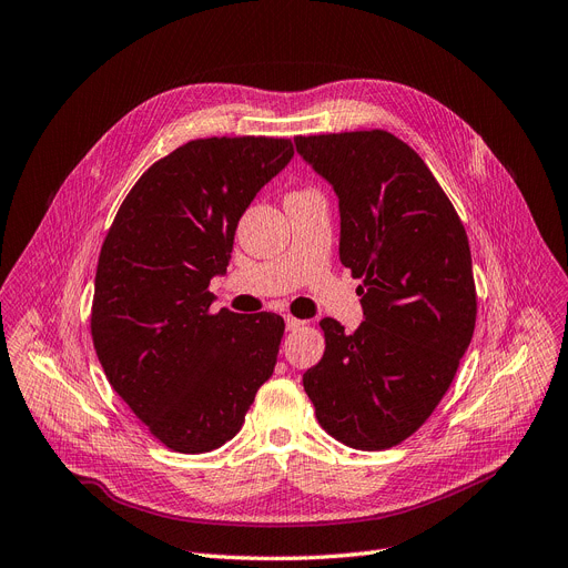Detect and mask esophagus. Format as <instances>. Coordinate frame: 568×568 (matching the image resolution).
Masks as SVG:
<instances>
[{
    "mask_svg": "<svg viewBox=\"0 0 568 568\" xmlns=\"http://www.w3.org/2000/svg\"><path fill=\"white\" fill-rule=\"evenodd\" d=\"M285 325H287V329H290V332H294V329H302V327H304V320L287 315V317H285Z\"/></svg>",
    "mask_w": 568,
    "mask_h": 568,
    "instance_id": "34e87169",
    "label": "esophagus"
}]
</instances>
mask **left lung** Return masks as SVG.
Returning <instances> with one entry per match:
<instances>
[{
  "instance_id": "left-lung-1",
  "label": "left lung",
  "mask_w": 568,
  "mask_h": 568,
  "mask_svg": "<svg viewBox=\"0 0 568 568\" xmlns=\"http://www.w3.org/2000/svg\"><path fill=\"white\" fill-rule=\"evenodd\" d=\"M332 183L341 264L362 278L364 323L325 317V355L304 374L320 427L357 450L399 446L448 392L476 327L466 230L408 143L385 130L297 136Z\"/></svg>"
}]
</instances>
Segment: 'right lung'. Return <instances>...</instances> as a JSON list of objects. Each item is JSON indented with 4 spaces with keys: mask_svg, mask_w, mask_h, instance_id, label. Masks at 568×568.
<instances>
[{
    "mask_svg": "<svg viewBox=\"0 0 568 568\" xmlns=\"http://www.w3.org/2000/svg\"><path fill=\"white\" fill-rule=\"evenodd\" d=\"M290 139H194L120 204L97 262L90 332L111 387L162 446L202 455L241 429L271 378L281 315L211 311L239 217L292 160Z\"/></svg>",
    "mask_w": 568,
    "mask_h": 568,
    "instance_id": "right-lung-1",
    "label": "right lung"
}]
</instances>
